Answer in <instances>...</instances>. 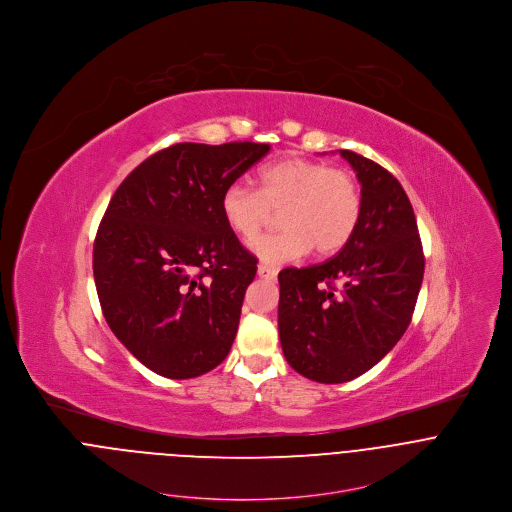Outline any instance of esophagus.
<instances>
[{
	"mask_svg": "<svg viewBox=\"0 0 512 512\" xmlns=\"http://www.w3.org/2000/svg\"><path fill=\"white\" fill-rule=\"evenodd\" d=\"M276 270L274 268H270V266H266V264H260L258 266V276L260 278H264V280H274L276 278Z\"/></svg>",
	"mask_w": 512,
	"mask_h": 512,
	"instance_id": "esophagus-1",
	"label": "esophagus"
}]
</instances>
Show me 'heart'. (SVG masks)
Instances as JSON below:
<instances>
[{"instance_id": "1", "label": "heart", "mask_w": 512, "mask_h": 512, "mask_svg": "<svg viewBox=\"0 0 512 512\" xmlns=\"http://www.w3.org/2000/svg\"><path fill=\"white\" fill-rule=\"evenodd\" d=\"M258 189L230 183L220 197L226 226L244 242H252L280 213L282 228L260 238L252 250L268 264L339 252L355 234L363 199L355 177L337 167L286 157L258 171Z\"/></svg>"}]
</instances>
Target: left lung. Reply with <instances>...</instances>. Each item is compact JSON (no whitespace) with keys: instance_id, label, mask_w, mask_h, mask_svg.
Instances as JSON below:
<instances>
[{"instance_id":"left-lung-1","label":"left lung","mask_w":512,"mask_h":512,"mask_svg":"<svg viewBox=\"0 0 512 512\" xmlns=\"http://www.w3.org/2000/svg\"><path fill=\"white\" fill-rule=\"evenodd\" d=\"M361 181V219L341 252L323 264L278 274V329L286 361L309 380L349 382L406 333L424 280V250L398 179L341 149Z\"/></svg>"}]
</instances>
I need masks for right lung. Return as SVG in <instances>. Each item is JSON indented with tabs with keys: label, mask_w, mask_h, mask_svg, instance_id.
Returning <instances> with one entry per match:
<instances>
[{
	"label": "right lung",
	"mask_w": 512,
	"mask_h": 512,
	"mask_svg": "<svg viewBox=\"0 0 512 512\" xmlns=\"http://www.w3.org/2000/svg\"><path fill=\"white\" fill-rule=\"evenodd\" d=\"M268 144H175L140 163L98 226L92 268L108 327L149 370L195 378L236 337L258 260L220 213L222 191Z\"/></svg>",
	"instance_id": "1"
}]
</instances>
